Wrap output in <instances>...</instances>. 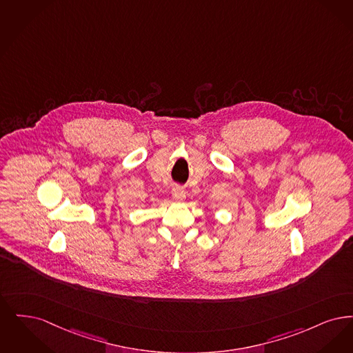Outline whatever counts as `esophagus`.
Returning <instances> with one entry per match:
<instances>
[{
    "label": "esophagus",
    "instance_id": "34e87169",
    "mask_svg": "<svg viewBox=\"0 0 353 353\" xmlns=\"http://www.w3.org/2000/svg\"><path fill=\"white\" fill-rule=\"evenodd\" d=\"M172 196L176 201H183L184 198H185V191L181 185H175L172 188Z\"/></svg>",
    "mask_w": 353,
    "mask_h": 353
}]
</instances>
